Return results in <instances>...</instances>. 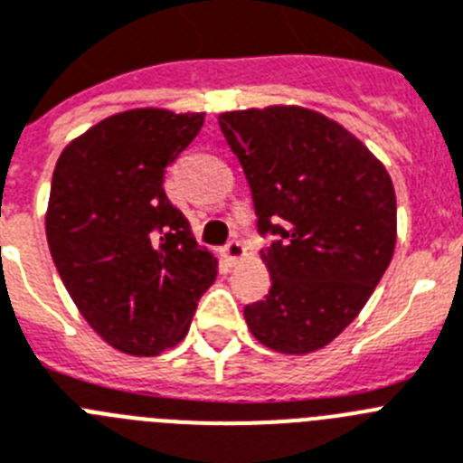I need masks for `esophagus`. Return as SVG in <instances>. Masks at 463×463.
Listing matches in <instances>:
<instances>
[{"label":"esophagus","instance_id":"34e87169","mask_svg":"<svg viewBox=\"0 0 463 463\" xmlns=\"http://www.w3.org/2000/svg\"><path fill=\"white\" fill-rule=\"evenodd\" d=\"M223 256H226L228 263L237 265L240 260H244V256H247V247H244L240 240H231V242L226 244V249H223Z\"/></svg>","mask_w":463,"mask_h":463}]
</instances>
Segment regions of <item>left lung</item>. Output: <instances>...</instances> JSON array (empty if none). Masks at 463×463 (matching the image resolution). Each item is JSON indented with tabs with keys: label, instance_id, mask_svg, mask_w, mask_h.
Returning <instances> with one entry per match:
<instances>
[{
	"label": "left lung",
	"instance_id": "left-lung-1",
	"mask_svg": "<svg viewBox=\"0 0 463 463\" xmlns=\"http://www.w3.org/2000/svg\"><path fill=\"white\" fill-rule=\"evenodd\" d=\"M251 188L272 287L244 307L251 335L279 354L326 347L352 324L396 247V193L371 148L298 104L219 114Z\"/></svg>",
	"mask_w": 463,
	"mask_h": 463
}]
</instances>
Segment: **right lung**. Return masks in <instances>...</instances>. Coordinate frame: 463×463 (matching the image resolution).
Instances as JSON below:
<instances>
[{"label": "right lung", "mask_w": 463, "mask_h": 463, "mask_svg": "<svg viewBox=\"0 0 463 463\" xmlns=\"http://www.w3.org/2000/svg\"><path fill=\"white\" fill-rule=\"evenodd\" d=\"M204 114L139 107L74 137L55 163L46 240L64 288L104 343L156 356L186 337L219 260L163 191Z\"/></svg>", "instance_id": "1"}]
</instances>
